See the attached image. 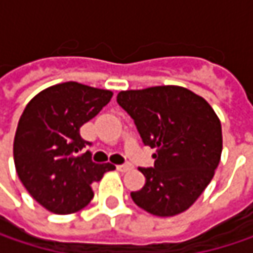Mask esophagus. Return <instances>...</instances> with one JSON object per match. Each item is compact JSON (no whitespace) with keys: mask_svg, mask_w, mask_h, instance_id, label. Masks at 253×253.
<instances>
[{"mask_svg":"<svg viewBox=\"0 0 253 253\" xmlns=\"http://www.w3.org/2000/svg\"><path fill=\"white\" fill-rule=\"evenodd\" d=\"M131 169V166L128 164V163H126V164H122V166H117V170L119 171H128Z\"/></svg>","mask_w":253,"mask_h":253,"instance_id":"1","label":"esophagus"}]
</instances>
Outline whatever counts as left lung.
I'll list each match as a JSON object with an SVG mask.
<instances>
[{
  "label": "left lung",
  "mask_w": 253,
  "mask_h": 253,
  "mask_svg": "<svg viewBox=\"0 0 253 253\" xmlns=\"http://www.w3.org/2000/svg\"><path fill=\"white\" fill-rule=\"evenodd\" d=\"M117 102L143 145L157 148L154 167L139 169L146 183L130 193L133 202L158 217L186 211L210 184L221 158L217 114L204 98L180 86L123 90Z\"/></svg>",
  "instance_id": "left-lung-1"
}]
</instances>
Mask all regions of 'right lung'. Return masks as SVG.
<instances>
[{"mask_svg":"<svg viewBox=\"0 0 253 253\" xmlns=\"http://www.w3.org/2000/svg\"><path fill=\"white\" fill-rule=\"evenodd\" d=\"M113 92L66 82L39 92L19 120L14 136L17 176L30 196L54 214H72L93 198L92 183L114 170L96 164L80 127L92 120Z\"/></svg>","mask_w":253,"mask_h":253,"instance_id":"1","label":"right lung"}]
</instances>
